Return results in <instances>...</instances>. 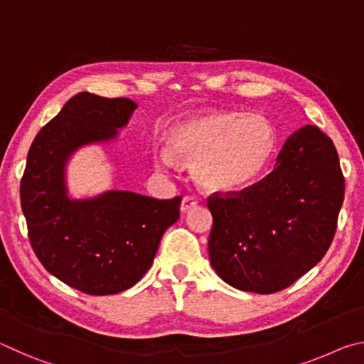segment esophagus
Segmentation results:
<instances>
[{
	"label": "esophagus",
	"instance_id": "obj_1",
	"mask_svg": "<svg viewBox=\"0 0 364 364\" xmlns=\"http://www.w3.org/2000/svg\"><path fill=\"white\" fill-rule=\"evenodd\" d=\"M197 204H199V200L196 199V197H193V196H184L183 197V200H181V212L183 213H186V212H189L191 208H194Z\"/></svg>",
	"mask_w": 364,
	"mask_h": 364
}]
</instances>
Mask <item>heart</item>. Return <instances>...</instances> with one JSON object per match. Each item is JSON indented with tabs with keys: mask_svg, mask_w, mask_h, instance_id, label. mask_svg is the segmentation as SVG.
Wrapping results in <instances>:
<instances>
[{
	"mask_svg": "<svg viewBox=\"0 0 364 364\" xmlns=\"http://www.w3.org/2000/svg\"><path fill=\"white\" fill-rule=\"evenodd\" d=\"M167 144L170 151L154 156L157 168H173L183 159L200 189L228 194L260 176L273 156L274 132L263 117L208 110L171 127Z\"/></svg>",
	"mask_w": 364,
	"mask_h": 364,
	"instance_id": "b5f03b06",
	"label": "heart"
}]
</instances>
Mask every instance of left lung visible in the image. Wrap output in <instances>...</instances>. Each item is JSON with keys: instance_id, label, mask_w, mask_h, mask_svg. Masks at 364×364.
I'll return each mask as SVG.
<instances>
[{"instance_id": "left-lung-1", "label": "left lung", "mask_w": 364, "mask_h": 364, "mask_svg": "<svg viewBox=\"0 0 364 364\" xmlns=\"http://www.w3.org/2000/svg\"><path fill=\"white\" fill-rule=\"evenodd\" d=\"M345 193L329 136L305 125L286 139L274 170L232 197H210L212 268L226 284L274 294L321 262Z\"/></svg>"}]
</instances>
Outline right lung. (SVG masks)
Here are the masks:
<instances>
[{
	"label": "right lung",
	"instance_id": "obj_1",
	"mask_svg": "<svg viewBox=\"0 0 364 364\" xmlns=\"http://www.w3.org/2000/svg\"><path fill=\"white\" fill-rule=\"evenodd\" d=\"M136 109L127 97L78 93L41 128L27 156L21 205L35 255L53 276L90 295L136 284L164 232L180 218L181 197L159 200L123 189L80 199L69 194L73 154L112 143Z\"/></svg>",
	"mask_w": 364,
	"mask_h": 364
}]
</instances>
